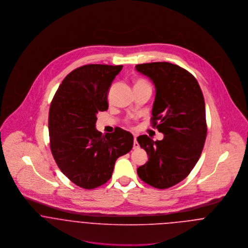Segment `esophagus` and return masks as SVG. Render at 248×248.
<instances>
[{
  "label": "esophagus",
  "instance_id": "esophagus-1",
  "mask_svg": "<svg viewBox=\"0 0 248 248\" xmlns=\"http://www.w3.org/2000/svg\"><path fill=\"white\" fill-rule=\"evenodd\" d=\"M134 137H135V139H134V149H138V148H140V144L137 140V135H134Z\"/></svg>",
  "mask_w": 248,
  "mask_h": 248
}]
</instances>
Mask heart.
I'll use <instances>...</instances> for the list:
<instances>
[{
	"mask_svg": "<svg viewBox=\"0 0 248 248\" xmlns=\"http://www.w3.org/2000/svg\"><path fill=\"white\" fill-rule=\"evenodd\" d=\"M136 84H148V83L146 81H144V80H138Z\"/></svg>",
	"mask_w": 248,
	"mask_h": 248,
	"instance_id": "1",
	"label": "heart"
}]
</instances>
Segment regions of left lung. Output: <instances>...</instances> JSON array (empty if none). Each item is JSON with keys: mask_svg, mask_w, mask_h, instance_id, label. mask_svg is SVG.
<instances>
[{"mask_svg": "<svg viewBox=\"0 0 248 248\" xmlns=\"http://www.w3.org/2000/svg\"><path fill=\"white\" fill-rule=\"evenodd\" d=\"M136 69L155 84L152 126L164 135L156 141L146 135L137 139L149 156L138 175L155 188H170L190 174L202 155L207 134L203 94L197 79L175 64L154 62Z\"/></svg>", "mask_w": 248, "mask_h": 248, "instance_id": "obj_1", "label": "left lung"}]
</instances>
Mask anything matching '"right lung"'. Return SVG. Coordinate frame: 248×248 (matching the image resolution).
Here are the masks:
<instances>
[{"label":"right lung","instance_id":"add662e5","mask_svg":"<svg viewBox=\"0 0 248 248\" xmlns=\"http://www.w3.org/2000/svg\"><path fill=\"white\" fill-rule=\"evenodd\" d=\"M123 66L90 64L69 73L51 101L49 145L61 172L77 186L93 189L112 175L116 159L134 145L130 132L116 128L102 135L96 114L107 110L108 91Z\"/></svg>","mask_w":248,"mask_h":248}]
</instances>
